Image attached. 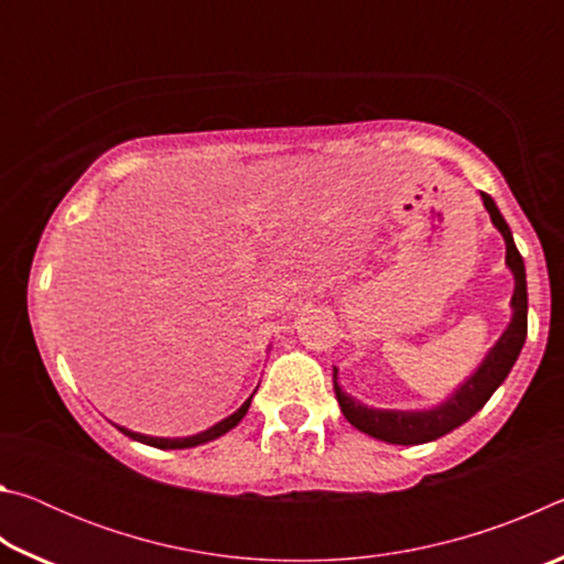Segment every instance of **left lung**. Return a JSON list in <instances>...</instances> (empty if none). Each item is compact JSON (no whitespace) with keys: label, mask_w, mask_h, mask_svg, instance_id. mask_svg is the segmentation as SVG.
Returning <instances> with one entry per match:
<instances>
[{"label":"left lung","mask_w":564,"mask_h":564,"mask_svg":"<svg viewBox=\"0 0 564 564\" xmlns=\"http://www.w3.org/2000/svg\"><path fill=\"white\" fill-rule=\"evenodd\" d=\"M482 204L488 208L492 224L498 226V231L505 238V246H508V261L510 271L514 275V293H512V323L508 330L502 333V338L495 343V348L488 352V358L482 360V366L477 368V373L460 386L455 395L443 405L433 410H417V413H410V410H378L360 405L358 400H352L348 393H343L338 386V370H333V388H336V398L340 403L343 415L348 417L352 427H358L360 433H368L378 437V441L393 443V445H420L431 443L443 437L445 433L455 431L457 425H463L470 420L477 410L488 403L490 395L498 390L505 378L518 360L522 343L528 338V281H524V263L518 251V246L512 241L510 226L505 224L502 214L498 212L492 198L482 194Z\"/></svg>","instance_id":"1"}]
</instances>
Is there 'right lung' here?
I'll use <instances>...</instances> for the list:
<instances>
[{"label":"right lung","instance_id":"1","mask_svg":"<svg viewBox=\"0 0 564 564\" xmlns=\"http://www.w3.org/2000/svg\"><path fill=\"white\" fill-rule=\"evenodd\" d=\"M248 405H251V398L246 400V403L236 410L234 415H228L226 420H221V423L208 427V431L198 433V435H191V437H149V435H141V433H131L127 431V427H119V431L123 435H129L131 441H139V443H147L151 447H161V451H181V447H194V445H202V443H208V441H216V437H221L224 433L231 431V427H236L238 423H241L243 415L248 413Z\"/></svg>","mask_w":564,"mask_h":564}]
</instances>
